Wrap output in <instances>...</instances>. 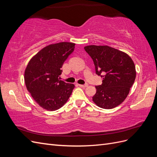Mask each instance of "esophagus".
Returning <instances> with one entry per match:
<instances>
[{"label": "esophagus", "mask_w": 157, "mask_h": 157, "mask_svg": "<svg viewBox=\"0 0 157 157\" xmlns=\"http://www.w3.org/2000/svg\"><path fill=\"white\" fill-rule=\"evenodd\" d=\"M79 86L81 87V88H86L88 86V84H79Z\"/></svg>", "instance_id": "34e87169"}]
</instances>
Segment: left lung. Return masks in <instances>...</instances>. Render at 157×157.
<instances>
[{"instance_id": "left-lung-1", "label": "left lung", "mask_w": 157, "mask_h": 157, "mask_svg": "<svg viewBox=\"0 0 157 157\" xmlns=\"http://www.w3.org/2000/svg\"><path fill=\"white\" fill-rule=\"evenodd\" d=\"M84 50L93 59L96 73L103 79L102 84L96 86L93 101L105 109L119 105L135 81L134 61L124 52L108 46L90 45Z\"/></svg>"}]
</instances>
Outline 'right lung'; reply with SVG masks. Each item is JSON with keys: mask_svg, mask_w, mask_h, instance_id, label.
<instances>
[{"mask_svg": "<svg viewBox=\"0 0 157 157\" xmlns=\"http://www.w3.org/2000/svg\"><path fill=\"white\" fill-rule=\"evenodd\" d=\"M75 45L63 42L47 46L33 57L25 69L24 80L27 90L34 100L46 110H58L73 92L75 85L61 80L59 75Z\"/></svg>", "mask_w": 157, "mask_h": 157, "instance_id": "1", "label": "right lung"}]
</instances>
